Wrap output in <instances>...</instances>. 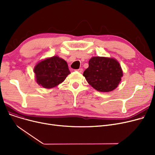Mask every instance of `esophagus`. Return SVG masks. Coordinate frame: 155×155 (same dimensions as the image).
<instances>
[{
    "mask_svg": "<svg viewBox=\"0 0 155 155\" xmlns=\"http://www.w3.org/2000/svg\"><path fill=\"white\" fill-rule=\"evenodd\" d=\"M77 71H78V72H80V73H82V72L83 71V68H79V69H78V70H77Z\"/></svg>",
    "mask_w": 155,
    "mask_h": 155,
    "instance_id": "esophagus-1",
    "label": "esophagus"
}]
</instances>
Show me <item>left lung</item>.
I'll list each match as a JSON object with an SVG mask.
<instances>
[{"instance_id": "1", "label": "left lung", "mask_w": 155, "mask_h": 155, "mask_svg": "<svg viewBox=\"0 0 155 155\" xmlns=\"http://www.w3.org/2000/svg\"><path fill=\"white\" fill-rule=\"evenodd\" d=\"M83 75L95 90L107 92L114 90L123 77L119 62L114 58L94 56L88 61V67Z\"/></svg>"}]
</instances>
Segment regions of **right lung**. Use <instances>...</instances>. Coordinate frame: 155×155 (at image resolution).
<instances>
[{
    "label": "right lung",
    "mask_w": 155,
    "mask_h": 155,
    "mask_svg": "<svg viewBox=\"0 0 155 155\" xmlns=\"http://www.w3.org/2000/svg\"><path fill=\"white\" fill-rule=\"evenodd\" d=\"M36 82L46 88L62 83L70 73L66 61L55 56L39 62L34 68Z\"/></svg>",
    "instance_id": "right-lung-1"
}]
</instances>
